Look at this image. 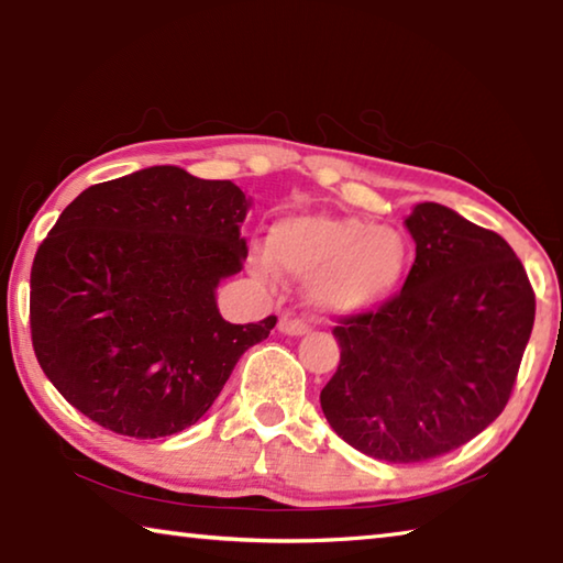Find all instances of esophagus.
<instances>
[{"label":"esophagus","instance_id":"obj_1","mask_svg":"<svg viewBox=\"0 0 563 563\" xmlns=\"http://www.w3.org/2000/svg\"><path fill=\"white\" fill-rule=\"evenodd\" d=\"M278 330L280 332H285V335H295V338H300V335H305V332L310 330V325L305 320H300V318H290V316H283L280 318V322H278Z\"/></svg>","mask_w":563,"mask_h":563}]
</instances>
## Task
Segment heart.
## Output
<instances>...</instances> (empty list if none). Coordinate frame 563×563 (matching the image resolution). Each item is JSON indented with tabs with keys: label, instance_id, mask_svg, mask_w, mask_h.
Masks as SVG:
<instances>
[{
	"label": "heart",
	"instance_id": "heart-1",
	"mask_svg": "<svg viewBox=\"0 0 563 563\" xmlns=\"http://www.w3.org/2000/svg\"><path fill=\"white\" fill-rule=\"evenodd\" d=\"M271 247H255L253 271L263 280L278 262L295 278H312V300L332 316H355L395 295L407 271L405 235L355 216H295L273 228Z\"/></svg>",
	"mask_w": 563,
	"mask_h": 563
}]
</instances>
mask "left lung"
Here are the masks:
<instances>
[{
	"instance_id": "1",
	"label": "left lung",
	"mask_w": 563,
	"mask_h": 563,
	"mask_svg": "<svg viewBox=\"0 0 563 563\" xmlns=\"http://www.w3.org/2000/svg\"><path fill=\"white\" fill-rule=\"evenodd\" d=\"M417 258L395 298L342 316L322 387L332 430L375 460L412 464L474 440L507 407L537 298L499 233L440 203L407 218Z\"/></svg>"
}]
</instances>
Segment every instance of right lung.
<instances>
[{
	"label": "right lung",
	"instance_id": "1",
	"mask_svg": "<svg viewBox=\"0 0 563 563\" xmlns=\"http://www.w3.org/2000/svg\"><path fill=\"white\" fill-rule=\"evenodd\" d=\"M251 198L231 180L154 166L84 190L32 265L44 375L91 422L158 440L196 424L278 318L231 325L218 283L243 271Z\"/></svg>",
	"mask_w": 563,
	"mask_h": 563
}]
</instances>
